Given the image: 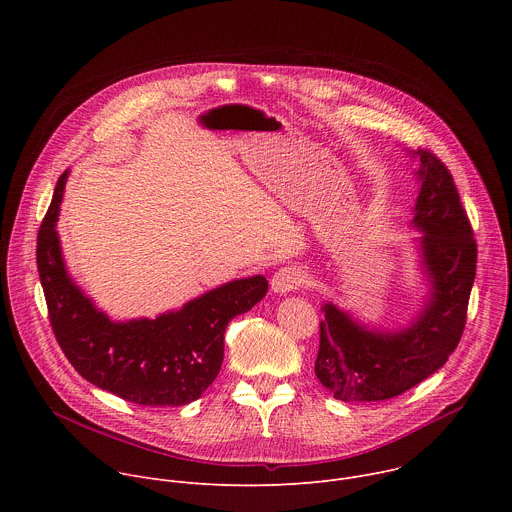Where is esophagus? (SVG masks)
<instances>
[{
	"instance_id": "esophagus-1",
	"label": "esophagus",
	"mask_w": 512,
	"mask_h": 512,
	"mask_svg": "<svg viewBox=\"0 0 512 512\" xmlns=\"http://www.w3.org/2000/svg\"><path fill=\"white\" fill-rule=\"evenodd\" d=\"M306 281V273L296 267V265H287L281 267L279 271H275V275L271 277V291L273 294H289V291L298 289L302 283Z\"/></svg>"
}]
</instances>
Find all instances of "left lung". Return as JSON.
<instances>
[{
  "label": "left lung",
  "instance_id": "8db88e82",
  "mask_svg": "<svg viewBox=\"0 0 512 512\" xmlns=\"http://www.w3.org/2000/svg\"><path fill=\"white\" fill-rule=\"evenodd\" d=\"M411 227L427 283L423 306L403 328L379 330L332 302L322 304L316 377L340 401H385L440 371L456 350L476 277V241L448 168L425 150Z\"/></svg>",
  "mask_w": 512,
  "mask_h": 512
}]
</instances>
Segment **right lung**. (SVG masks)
Masks as SVG:
<instances>
[{
  "instance_id": "add662e5",
  "label": "right lung",
  "mask_w": 512,
  "mask_h": 512,
  "mask_svg": "<svg viewBox=\"0 0 512 512\" xmlns=\"http://www.w3.org/2000/svg\"><path fill=\"white\" fill-rule=\"evenodd\" d=\"M68 170L58 178L38 231L36 261L54 336L75 367L95 387L148 407L196 401L221 371L225 330L267 294L263 275L233 279L154 320H111L64 265L56 231Z\"/></svg>"
}]
</instances>
